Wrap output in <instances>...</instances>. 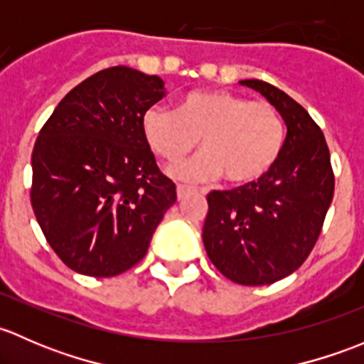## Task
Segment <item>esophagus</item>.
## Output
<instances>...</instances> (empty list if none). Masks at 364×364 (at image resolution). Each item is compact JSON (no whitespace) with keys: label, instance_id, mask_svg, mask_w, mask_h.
Segmentation results:
<instances>
[{"label":"esophagus","instance_id":"1","mask_svg":"<svg viewBox=\"0 0 364 364\" xmlns=\"http://www.w3.org/2000/svg\"><path fill=\"white\" fill-rule=\"evenodd\" d=\"M176 192H178V199H183V197L188 196V193L197 192V188L196 186H188V185H178Z\"/></svg>","mask_w":364,"mask_h":364}]
</instances>
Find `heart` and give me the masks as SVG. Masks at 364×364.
<instances>
[{"label": "heart", "instance_id": "1", "mask_svg": "<svg viewBox=\"0 0 364 364\" xmlns=\"http://www.w3.org/2000/svg\"><path fill=\"white\" fill-rule=\"evenodd\" d=\"M149 148L168 164L193 151L197 156L174 165L171 174L183 181H209L223 174L232 185L262 178L280 159L285 121L267 102H252L230 91H192L178 109L155 104L142 114Z\"/></svg>", "mask_w": 364, "mask_h": 364}]
</instances>
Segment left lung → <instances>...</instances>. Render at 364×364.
Listing matches in <instances>:
<instances>
[{
    "label": "left lung",
    "instance_id": "1",
    "mask_svg": "<svg viewBox=\"0 0 364 364\" xmlns=\"http://www.w3.org/2000/svg\"><path fill=\"white\" fill-rule=\"evenodd\" d=\"M278 109L284 151L269 172L208 193L203 241L216 269L240 285H267L294 273L314 250L335 193V174L318 124L296 100L264 80H241Z\"/></svg>",
    "mask_w": 364,
    "mask_h": 364
}]
</instances>
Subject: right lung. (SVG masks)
Instances as JSON below:
<instances>
[{"instance_id": "right-lung-1", "label": "right lung", "mask_w": 364, "mask_h": 364, "mask_svg": "<svg viewBox=\"0 0 364 364\" xmlns=\"http://www.w3.org/2000/svg\"><path fill=\"white\" fill-rule=\"evenodd\" d=\"M164 95L160 77L105 68L73 87L40 130L31 205L70 269L95 278L130 269L176 203L142 132V114Z\"/></svg>"}]
</instances>
